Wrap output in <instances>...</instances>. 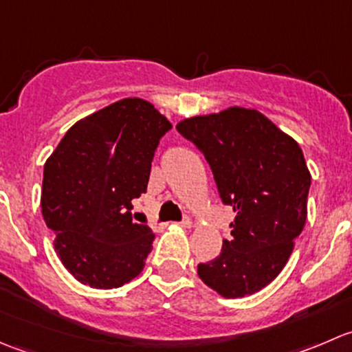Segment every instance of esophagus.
Wrapping results in <instances>:
<instances>
[{
    "label": "esophagus",
    "instance_id": "1",
    "mask_svg": "<svg viewBox=\"0 0 352 352\" xmlns=\"http://www.w3.org/2000/svg\"><path fill=\"white\" fill-rule=\"evenodd\" d=\"M179 225L182 226V228H187V230H189V228H192V219H190V218H186V219H184L182 223H179Z\"/></svg>",
    "mask_w": 352,
    "mask_h": 352
}]
</instances>
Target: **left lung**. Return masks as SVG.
<instances>
[{
	"label": "left lung",
	"instance_id": "obj_1",
	"mask_svg": "<svg viewBox=\"0 0 352 352\" xmlns=\"http://www.w3.org/2000/svg\"><path fill=\"white\" fill-rule=\"evenodd\" d=\"M177 129L211 165L235 212L221 254L197 276L223 298L254 294L278 278L307 221L311 175L296 141L255 109L182 119Z\"/></svg>",
	"mask_w": 352,
	"mask_h": 352
}]
</instances>
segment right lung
Here are the masks:
<instances>
[{"instance_id":"right-lung-1","label":"right lung","mask_w":352,"mask_h":352,"mask_svg":"<svg viewBox=\"0 0 352 352\" xmlns=\"http://www.w3.org/2000/svg\"><path fill=\"white\" fill-rule=\"evenodd\" d=\"M172 124L138 97L83 117L49 156L42 216L54 250L76 281L112 289L141 274L155 233L133 221V199L146 192L151 160Z\"/></svg>"}]
</instances>
